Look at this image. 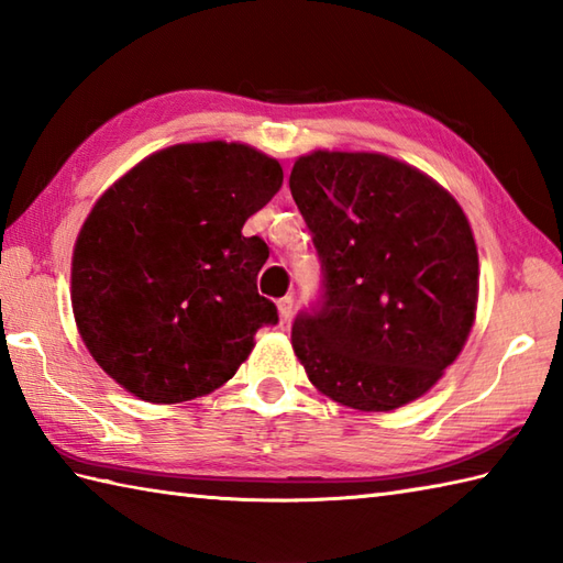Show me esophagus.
<instances>
[{
  "label": "esophagus",
  "instance_id": "esophagus-1",
  "mask_svg": "<svg viewBox=\"0 0 563 563\" xmlns=\"http://www.w3.org/2000/svg\"><path fill=\"white\" fill-rule=\"evenodd\" d=\"M278 317H280V324L290 321V317H292V297H283V300H278Z\"/></svg>",
  "mask_w": 563,
  "mask_h": 563
}]
</instances>
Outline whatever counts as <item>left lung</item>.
<instances>
[{
    "label": "left lung",
    "instance_id": "obj_1",
    "mask_svg": "<svg viewBox=\"0 0 563 563\" xmlns=\"http://www.w3.org/2000/svg\"><path fill=\"white\" fill-rule=\"evenodd\" d=\"M290 190L327 280L321 312L292 327L309 382L357 411L421 399L476 319L479 254L462 206L435 178L379 152H307Z\"/></svg>",
    "mask_w": 563,
    "mask_h": 563
}]
</instances>
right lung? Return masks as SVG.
<instances>
[{"label": "right lung", "instance_id": "right-lung-1", "mask_svg": "<svg viewBox=\"0 0 563 563\" xmlns=\"http://www.w3.org/2000/svg\"><path fill=\"white\" fill-rule=\"evenodd\" d=\"M283 166L244 142H181L103 190L71 251V312L93 361L133 397L181 404L220 389L278 309L256 290L268 258L242 227Z\"/></svg>", "mask_w": 563, "mask_h": 563}]
</instances>
